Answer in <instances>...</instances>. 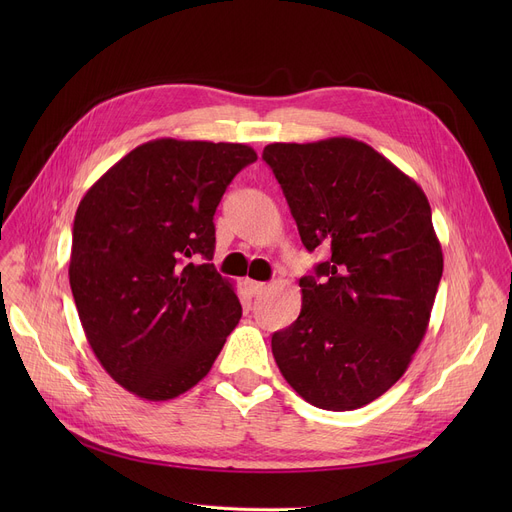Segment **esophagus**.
I'll list each match as a JSON object with an SVG mask.
<instances>
[{
    "label": "esophagus",
    "mask_w": 512,
    "mask_h": 512,
    "mask_svg": "<svg viewBox=\"0 0 512 512\" xmlns=\"http://www.w3.org/2000/svg\"><path fill=\"white\" fill-rule=\"evenodd\" d=\"M245 284H247V288H249V292L253 294V297H257V294H261L267 288L263 282H253V280H247Z\"/></svg>",
    "instance_id": "obj_1"
}]
</instances>
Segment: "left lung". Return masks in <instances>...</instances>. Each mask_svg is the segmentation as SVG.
<instances>
[{
    "label": "left lung",
    "mask_w": 512,
    "mask_h": 512,
    "mask_svg": "<svg viewBox=\"0 0 512 512\" xmlns=\"http://www.w3.org/2000/svg\"><path fill=\"white\" fill-rule=\"evenodd\" d=\"M305 249L328 251L299 280L301 315L272 336L284 380L326 411L390 390L419 348L444 270L421 186L373 147L334 137L263 149Z\"/></svg>",
    "instance_id": "obj_1"
}]
</instances>
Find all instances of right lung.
<instances>
[{
    "mask_svg": "<svg viewBox=\"0 0 512 512\" xmlns=\"http://www.w3.org/2000/svg\"><path fill=\"white\" fill-rule=\"evenodd\" d=\"M255 159L240 143L157 139L124 155L80 201L72 297L95 357L128 392L170 400L191 390L236 328L238 297L209 263L213 215Z\"/></svg>",
    "mask_w": 512,
    "mask_h": 512,
    "instance_id": "right-lung-1",
    "label": "right lung"
}]
</instances>
